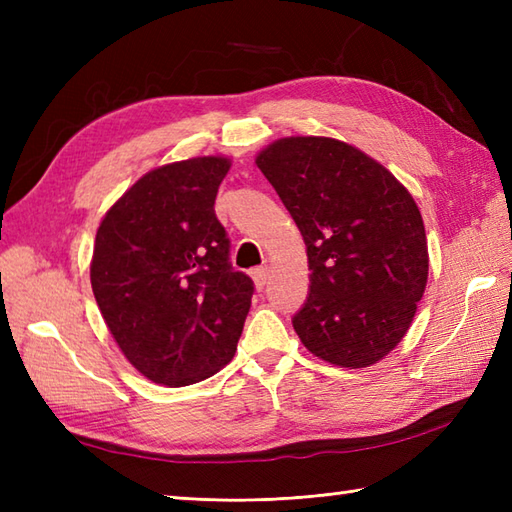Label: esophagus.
<instances>
[{"mask_svg":"<svg viewBox=\"0 0 512 512\" xmlns=\"http://www.w3.org/2000/svg\"><path fill=\"white\" fill-rule=\"evenodd\" d=\"M250 277H253L257 290H264V286L268 284V268H255Z\"/></svg>","mask_w":512,"mask_h":512,"instance_id":"esophagus-1","label":"esophagus"}]
</instances>
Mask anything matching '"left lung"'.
<instances>
[{
    "mask_svg": "<svg viewBox=\"0 0 512 512\" xmlns=\"http://www.w3.org/2000/svg\"><path fill=\"white\" fill-rule=\"evenodd\" d=\"M308 248L310 295L292 325L339 367H369L407 334L429 277L416 200L365 151L325 136L279 138L255 158Z\"/></svg>",
    "mask_w": 512,
    "mask_h": 512,
    "instance_id": "1",
    "label": "left lung"
}]
</instances>
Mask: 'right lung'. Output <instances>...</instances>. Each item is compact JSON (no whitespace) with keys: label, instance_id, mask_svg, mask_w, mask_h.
Wrapping results in <instances>:
<instances>
[{"label":"right lung","instance_id":"add662e5","mask_svg":"<svg viewBox=\"0 0 512 512\" xmlns=\"http://www.w3.org/2000/svg\"><path fill=\"white\" fill-rule=\"evenodd\" d=\"M228 169L224 156L151 169L96 231L94 299L127 361L151 383H200L237 350L255 288L228 262L213 209Z\"/></svg>","mask_w":512,"mask_h":512}]
</instances>
